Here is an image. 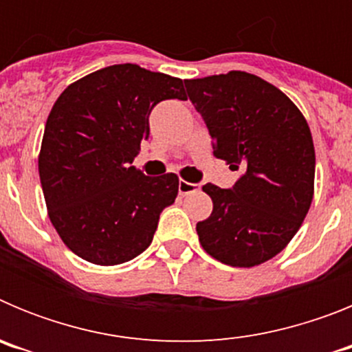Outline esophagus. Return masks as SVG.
<instances>
[{
    "label": "esophagus",
    "instance_id": "34e87169",
    "mask_svg": "<svg viewBox=\"0 0 352 352\" xmlns=\"http://www.w3.org/2000/svg\"><path fill=\"white\" fill-rule=\"evenodd\" d=\"M197 190H199V185H195V183H188V182H185V179H179V183H178L179 195L192 194V192H197Z\"/></svg>",
    "mask_w": 352,
    "mask_h": 352
}]
</instances>
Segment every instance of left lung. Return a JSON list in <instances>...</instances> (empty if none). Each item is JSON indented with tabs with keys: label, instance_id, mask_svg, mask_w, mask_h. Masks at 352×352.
I'll use <instances>...</instances> for the list:
<instances>
[{
	"label": "left lung",
	"instance_id": "obj_1",
	"mask_svg": "<svg viewBox=\"0 0 352 352\" xmlns=\"http://www.w3.org/2000/svg\"><path fill=\"white\" fill-rule=\"evenodd\" d=\"M186 93L214 142V157L243 176L232 188L206 183L213 211L197 222L217 261L252 268L280 254L314 199L316 149L309 123L285 93L247 72L186 79Z\"/></svg>",
	"mask_w": 352,
	"mask_h": 352
}]
</instances>
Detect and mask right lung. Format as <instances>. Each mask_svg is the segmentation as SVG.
<instances>
[{
	"label": "right lung",
	"mask_w": 352,
	"mask_h": 352,
	"mask_svg": "<svg viewBox=\"0 0 352 352\" xmlns=\"http://www.w3.org/2000/svg\"><path fill=\"white\" fill-rule=\"evenodd\" d=\"M186 100L183 80L138 65H113L72 82L52 105L38 173L56 232L76 256L116 266L146 250L178 176L132 166L162 100Z\"/></svg>",
	"instance_id": "add662e5"
}]
</instances>
